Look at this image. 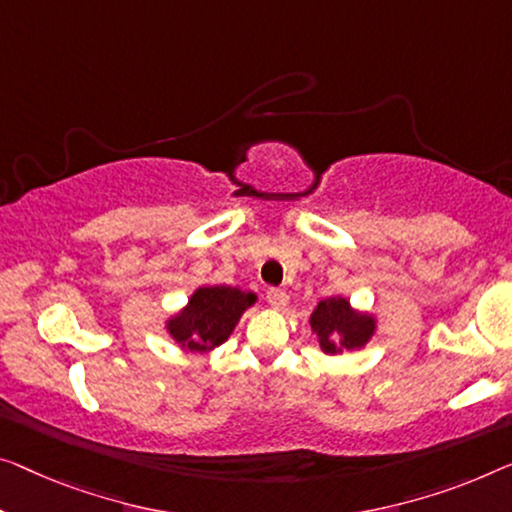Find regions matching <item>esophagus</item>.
<instances>
[{"label": "esophagus", "instance_id": "1", "mask_svg": "<svg viewBox=\"0 0 512 512\" xmlns=\"http://www.w3.org/2000/svg\"><path fill=\"white\" fill-rule=\"evenodd\" d=\"M287 299H289V296H287L285 289H276V287H273V289H269V292H266V301H269V305H271L273 310H282V308H285Z\"/></svg>", "mask_w": 512, "mask_h": 512}]
</instances>
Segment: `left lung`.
<instances>
[{
	"label": "left lung",
	"mask_w": 512,
	"mask_h": 512,
	"mask_svg": "<svg viewBox=\"0 0 512 512\" xmlns=\"http://www.w3.org/2000/svg\"><path fill=\"white\" fill-rule=\"evenodd\" d=\"M310 331L324 354L363 349L377 333V317L368 310H358L347 296H329L319 301L310 315Z\"/></svg>",
	"instance_id": "1"
}]
</instances>
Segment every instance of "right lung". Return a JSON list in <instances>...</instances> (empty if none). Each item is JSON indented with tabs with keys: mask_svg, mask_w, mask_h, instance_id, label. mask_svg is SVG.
<instances>
[{
	"mask_svg": "<svg viewBox=\"0 0 512 512\" xmlns=\"http://www.w3.org/2000/svg\"><path fill=\"white\" fill-rule=\"evenodd\" d=\"M257 294L232 285H200L181 310L165 319V331L183 352L211 354L234 333Z\"/></svg>",
	"mask_w": 512,
	"mask_h": 512,
	"instance_id": "right-lung-1",
	"label": "right lung"
}]
</instances>
